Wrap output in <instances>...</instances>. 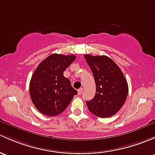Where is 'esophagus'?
<instances>
[{
    "mask_svg": "<svg viewBox=\"0 0 155 155\" xmlns=\"http://www.w3.org/2000/svg\"><path fill=\"white\" fill-rule=\"evenodd\" d=\"M82 91H83V88H82V87H81V88H79V90H78V94H79V95H81V94L82 93Z\"/></svg>",
    "mask_w": 155,
    "mask_h": 155,
    "instance_id": "34e87169",
    "label": "esophagus"
}]
</instances>
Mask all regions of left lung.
Segmentation results:
<instances>
[{
    "mask_svg": "<svg viewBox=\"0 0 155 155\" xmlns=\"http://www.w3.org/2000/svg\"><path fill=\"white\" fill-rule=\"evenodd\" d=\"M84 56L96 84V95L86 102L87 108L101 118L113 116L123 107L128 96V83L124 75L109 57L88 54Z\"/></svg>",
    "mask_w": 155,
    "mask_h": 155,
    "instance_id": "obj_1",
    "label": "left lung"
}]
</instances>
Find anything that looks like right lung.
I'll return each mask as SVG.
<instances>
[{
    "mask_svg": "<svg viewBox=\"0 0 155 155\" xmlns=\"http://www.w3.org/2000/svg\"><path fill=\"white\" fill-rule=\"evenodd\" d=\"M75 59L74 55L53 53L43 60L32 74L30 82L31 99L43 114H60L77 94L69 79L64 76V71Z\"/></svg>",
    "mask_w": 155,
    "mask_h": 155,
    "instance_id": "add662e5",
    "label": "right lung"
}]
</instances>
